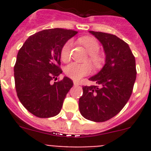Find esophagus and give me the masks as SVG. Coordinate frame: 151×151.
<instances>
[{"label": "esophagus", "mask_w": 151, "mask_h": 151, "mask_svg": "<svg viewBox=\"0 0 151 151\" xmlns=\"http://www.w3.org/2000/svg\"><path fill=\"white\" fill-rule=\"evenodd\" d=\"M73 85H75V86H78V85H80L81 84L79 82H78V81H73Z\"/></svg>", "instance_id": "esophagus-1"}]
</instances>
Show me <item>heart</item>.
<instances>
[{"instance_id": "1", "label": "heart", "mask_w": 151, "mask_h": 151, "mask_svg": "<svg viewBox=\"0 0 151 151\" xmlns=\"http://www.w3.org/2000/svg\"><path fill=\"white\" fill-rule=\"evenodd\" d=\"M79 42L85 48L88 53V60L96 68H99L103 65L104 59L101 55L99 54L100 45L99 42L91 37H83L79 39ZM72 42L66 41L62 47L60 51V58L62 61L66 62L70 56ZM92 71V67L88 63H71L65 68V73L69 78L75 81L81 80L83 77L88 75Z\"/></svg>"}]
</instances>
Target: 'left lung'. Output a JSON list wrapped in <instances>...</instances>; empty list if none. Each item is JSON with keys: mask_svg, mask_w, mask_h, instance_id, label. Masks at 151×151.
<instances>
[{"mask_svg": "<svg viewBox=\"0 0 151 151\" xmlns=\"http://www.w3.org/2000/svg\"><path fill=\"white\" fill-rule=\"evenodd\" d=\"M103 45L106 63L90 81L99 86L82 88L79 110L96 122L108 121L123 109L131 96L136 78V59L129 45L114 34L89 31Z\"/></svg>", "mask_w": 151, "mask_h": 151, "instance_id": "obj_1", "label": "left lung"}]
</instances>
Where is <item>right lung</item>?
I'll use <instances>...</instances> for the list:
<instances>
[{"label":"right lung","instance_id":"obj_1","mask_svg":"<svg viewBox=\"0 0 151 151\" xmlns=\"http://www.w3.org/2000/svg\"><path fill=\"white\" fill-rule=\"evenodd\" d=\"M78 32L61 28L44 29L28 37L18 52L14 66L15 90L23 106L41 118L54 117L60 112L73 81L64 77L54 84L63 73L60 51Z\"/></svg>","mask_w":151,"mask_h":151}]
</instances>
